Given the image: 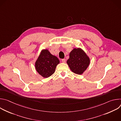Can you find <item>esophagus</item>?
<instances>
[{"mask_svg": "<svg viewBox=\"0 0 121 121\" xmlns=\"http://www.w3.org/2000/svg\"><path fill=\"white\" fill-rule=\"evenodd\" d=\"M62 62L63 63H65V59H62Z\"/></svg>", "mask_w": 121, "mask_h": 121, "instance_id": "esophagus-1", "label": "esophagus"}]
</instances>
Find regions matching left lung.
Masks as SVG:
<instances>
[{
    "label": "left lung",
    "mask_w": 121,
    "mask_h": 121,
    "mask_svg": "<svg viewBox=\"0 0 121 121\" xmlns=\"http://www.w3.org/2000/svg\"><path fill=\"white\" fill-rule=\"evenodd\" d=\"M66 63L73 73L82 75L90 64V59L85 51L80 48H74L69 53Z\"/></svg>",
    "instance_id": "8db88e82"
}]
</instances>
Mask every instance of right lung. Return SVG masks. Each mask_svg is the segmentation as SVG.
Instances as JSON below:
<instances>
[{"label":"right lung","mask_w":121,"mask_h":121,"mask_svg":"<svg viewBox=\"0 0 121 121\" xmlns=\"http://www.w3.org/2000/svg\"><path fill=\"white\" fill-rule=\"evenodd\" d=\"M59 63L58 58L52 55L48 49H43L35 62V69L42 77L47 78L55 73Z\"/></svg>","instance_id":"obj_1"}]
</instances>
